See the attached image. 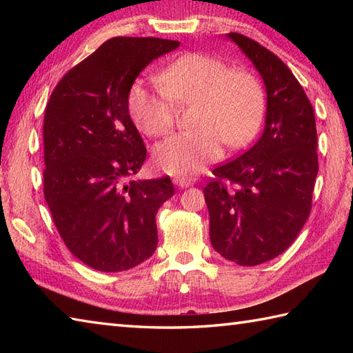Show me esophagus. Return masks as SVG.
<instances>
[{
	"label": "esophagus",
	"instance_id": "34e87169",
	"mask_svg": "<svg viewBox=\"0 0 353 353\" xmlns=\"http://www.w3.org/2000/svg\"><path fill=\"white\" fill-rule=\"evenodd\" d=\"M172 182H174V185H177L179 188H186V186H191L192 185V181L188 177H182V176H177L172 179Z\"/></svg>",
	"mask_w": 353,
	"mask_h": 353
}]
</instances>
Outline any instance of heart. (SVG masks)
<instances>
[{
  "mask_svg": "<svg viewBox=\"0 0 353 353\" xmlns=\"http://www.w3.org/2000/svg\"><path fill=\"white\" fill-rule=\"evenodd\" d=\"M159 85L137 81L129 92V112L142 132L163 137L176 123V104H194L191 124L196 129L176 133L154 148L162 171L192 176L230 150L249 144L265 112V94L259 79L245 70H229L223 61L190 52L159 74Z\"/></svg>",
  "mask_w": 353,
  "mask_h": 353,
  "instance_id": "heart-1",
  "label": "heart"
}]
</instances>
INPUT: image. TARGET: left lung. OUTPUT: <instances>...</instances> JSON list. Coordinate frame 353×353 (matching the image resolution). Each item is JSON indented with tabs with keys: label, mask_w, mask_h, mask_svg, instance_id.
<instances>
[{
	"label": "left lung",
	"mask_w": 353,
	"mask_h": 353,
	"mask_svg": "<svg viewBox=\"0 0 353 353\" xmlns=\"http://www.w3.org/2000/svg\"><path fill=\"white\" fill-rule=\"evenodd\" d=\"M264 79L265 127L256 144L214 168L203 188L209 236L223 258L258 265L294 243L312 208L319 172L316 117L294 74L244 34H228Z\"/></svg>",
	"instance_id": "left-lung-1"
}]
</instances>
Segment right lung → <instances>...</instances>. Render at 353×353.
Instances as JSON below:
<instances>
[{"mask_svg": "<svg viewBox=\"0 0 353 353\" xmlns=\"http://www.w3.org/2000/svg\"><path fill=\"white\" fill-rule=\"evenodd\" d=\"M179 45L112 37L65 74L45 109V200L65 245L100 272L129 270L156 250V214L174 186L132 179L147 148L127 100L139 72Z\"/></svg>", "mask_w": 353, "mask_h": 353, "instance_id": "right-lung-1", "label": "right lung"}]
</instances>
